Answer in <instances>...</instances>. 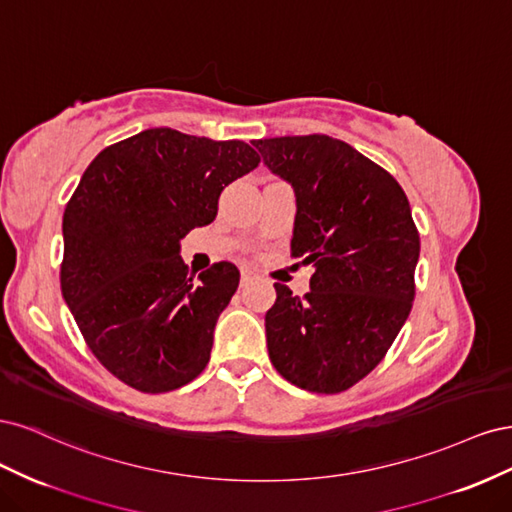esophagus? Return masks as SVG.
<instances>
[{
    "instance_id": "34e87169",
    "label": "esophagus",
    "mask_w": 512,
    "mask_h": 512,
    "mask_svg": "<svg viewBox=\"0 0 512 512\" xmlns=\"http://www.w3.org/2000/svg\"><path fill=\"white\" fill-rule=\"evenodd\" d=\"M254 275H256V273H254V269H252V267H241V284L250 282Z\"/></svg>"
}]
</instances>
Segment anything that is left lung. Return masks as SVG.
<instances>
[{"label":"left lung","mask_w":512,"mask_h":512,"mask_svg":"<svg viewBox=\"0 0 512 512\" xmlns=\"http://www.w3.org/2000/svg\"><path fill=\"white\" fill-rule=\"evenodd\" d=\"M254 147L290 183V250L316 269L303 299L275 284L269 359L299 389L342 393L382 361L412 309L421 241L410 203L384 168L337 138L277 136Z\"/></svg>","instance_id":"1"}]
</instances>
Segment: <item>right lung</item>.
I'll return each instance as SVG.
<instances>
[{"label":"right lung","instance_id":"right-lung-1","mask_svg":"<svg viewBox=\"0 0 512 512\" xmlns=\"http://www.w3.org/2000/svg\"><path fill=\"white\" fill-rule=\"evenodd\" d=\"M258 162L243 141L151 128L83 173L61 226V294L91 352L132 389L175 391L207 367L239 269L215 262L194 280L181 239L211 224L222 190Z\"/></svg>","mask_w":512,"mask_h":512}]
</instances>
